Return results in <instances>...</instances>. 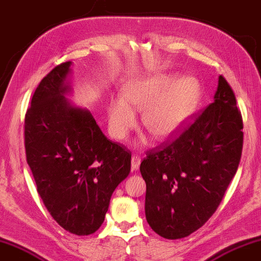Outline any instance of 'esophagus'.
I'll return each mask as SVG.
<instances>
[{
  "label": "esophagus",
  "instance_id": "1",
  "mask_svg": "<svg viewBox=\"0 0 261 261\" xmlns=\"http://www.w3.org/2000/svg\"><path fill=\"white\" fill-rule=\"evenodd\" d=\"M140 163H142V160L138 155H132L131 158V168L132 171H138L139 166H140Z\"/></svg>",
  "mask_w": 261,
  "mask_h": 261
}]
</instances>
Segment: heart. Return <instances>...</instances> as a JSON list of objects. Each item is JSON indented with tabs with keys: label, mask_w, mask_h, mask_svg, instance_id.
Returning a JSON list of instances; mask_svg holds the SVG:
<instances>
[{
	"label": "heart",
	"mask_w": 261,
	"mask_h": 261,
	"mask_svg": "<svg viewBox=\"0 0 261 261\" xmlns=\"http://www.w3.org/2000/svg\"><path fill=\"white\" fill-rule=\"evenodd\" d=\"M201 88L195 77L176 80L172 73H154L127 84L123 98L114 97L108 107L113 137L124 139L136 123L135 111H143L142 124L156 139L171 137L195 111Z\"/></svg>",
	"instance_id": "heart-1"
}]
</instances>
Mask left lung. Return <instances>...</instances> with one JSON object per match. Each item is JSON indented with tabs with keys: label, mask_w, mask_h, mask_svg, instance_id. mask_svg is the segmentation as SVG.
Wrapping results in <instances>:
<instances>
[{
	"label": "left lung",
	"mask_w": 261,
	"mask_h": 261,
	"mask_svg": "<svg viewBox=\"0 0 261 261\" xmlns=\"http://www.w3.org/2000/svg\"><path fill=\"white\" fill-rule=\"evenodd\" d=\"M243 121L233 90L218 76L214 102L175 138L147 151L145 215L166 239L193 233L213 216L237 172Z\"/></svg>",
	"instance_id": "1"
}]
</instances>
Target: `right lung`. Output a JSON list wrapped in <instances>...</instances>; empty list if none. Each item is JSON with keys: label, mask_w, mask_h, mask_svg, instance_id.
Wrapping results in <instances>:
<instances>
[{"label": "right lung", "mask_w": 261, "mask_h": 261, "mask_svg": "<svg viewBox=\"0 0 261 261\" xmlns=\"http://www.w3.org/2000/svg\"><path fill=\"white\" fill-rule=\"evenodd\" d=\"M72 61L49 72L32 96L24 122L27 161L37 192L68 232L102 225L116 187L129 175L131 153L103 135L88 109L72 105Z\"/></svg>", "instance_id": "obj_1"}]
</instances>
